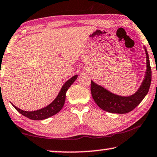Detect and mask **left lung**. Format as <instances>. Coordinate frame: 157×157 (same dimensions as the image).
Returning a JSON list of instances; mask_svg holds the SVG:
<instances>
[{"label":"left lung","mask_w":157,"mask_h":157,"mask_svg":"<svg viewBox=\"0 0 157 157\" xmlns=\"http://www.w3.org/2000/svg\"><path fill=\"white\" fill-rule=\"evenodd\" d=\"M144 48L147 55V70L141 86L134 94L130 96L116 95L91 80L92 96L101 109L112 113H127L134 109L147 95L151 85V69L147 50Z\"/></svg>","instance_id":"left-lung-1"}]
</instances>
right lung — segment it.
Here are the masks:
<instances>
[{
	"mask_svg": "<svg viewBox=\"0 0 157 157\" xmlns=\"http://www.w3.org/2000/svg\"><path fill=\"white\" fill-rule=\"evenodd\" d=\"M77 78V75H75L72 77L67 81L64 84L62 85L61 90H60L59 94L57 96V98L54 99L52 103H51L49 105H48L46 107L41 108V109L34 110V111H25L20 108H18L16 107L15 105H13V106L15 108V109L17 110L18 113L22 114L23 116L27 117V118L31 119V120L39 121V120H44V119L48 118L54 115L57 114L59 113L62 107L64 106V102H65V98H66V92L67 91L72 83L76 80Z\"/></svg>",
	"mask_w": 157,
	"mask_h": 157,
	"instance_id": "add662e5",
	"label": "right lung"
}]
</instances>
